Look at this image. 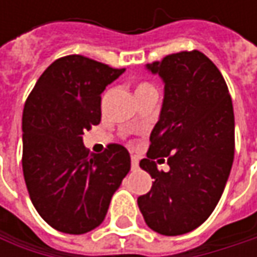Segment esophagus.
Masks as SVG:
<instances>
[{"mask_svg":"<svg viewBox=\"0 0 257 257\" xmlns=\"http://www.w3.org/2000/svg\"><path fill=\"white\" fill-rule=\"evenodd\" d=\"M131 168L132 170H137L138 168V158H135V156L131 158Z\"/></svg>","mask_w":257,"mask_h":257,"instance_id":"34e87169","label":"esophagus"}]
</instances>
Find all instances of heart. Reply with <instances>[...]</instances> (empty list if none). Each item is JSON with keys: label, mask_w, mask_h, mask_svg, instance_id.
Returning <instances> with one entry per match:
<instances>
[{"label": "heart", "mask_w": 257, "mask_h": 257, "mask_svg": "<svg viewBox=\"0 0 257 257\" xmlns=\"http://www.w3.org/2000/svg\"><path fill=\"white\" fill-rule=\"evenodd\" d=\"M147 92H156V89H155L150 83H146V81L137 84V87H135V95H137V96L144 95V93H147Z\"/></svg>", "instance_id": "b5f03b06"}]
</instances>
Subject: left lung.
Segmentation results:
<instances>
[{
  "label": "left lung",
  "instance_id": "1",
  "mask_svg": "<svg viewBox=\"0 0 257 257\" xmlns=\"http://www.w3.org/2000/svg\"><path fill=\"white\" fill-rule=\"evenodd\" d=\"M165 83L164 104L140 167L155 179L138 198L150 229L174 236L201 226L231 173L235 120L226 81L201 52H180L147 65ZM170 165L159 172L154 159Z\"/></svg>",
  "mask_w": 257,
  "mask_h": 257
}]
</instances>
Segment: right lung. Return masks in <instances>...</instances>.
Listing matches in <instances>:
<instances>
[{
  "label": "right lung",
  "instance_id": "right-lung-1",
  "mask_svg": "<svg viewBox=\"0 0 257 257\" xmlns=\"http://www.w3.org/2000/svg\"><path fill=\"white\" fill-rule=\"evenodd\" d=\"M125 68L81 55L56 59L37 80L24 108L22 168L29 198L56 231L80 235L105 219L131 170L120 144L89 155L83 132L101 122V93Z\"/></svg>",
  "mask_w": 257,
  "mask_h": 257
}]
</instances>
